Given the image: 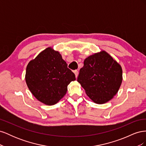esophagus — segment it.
Instances as JSON below:
<instances>
[{"mask_svg": "<svg viewBox=\"0 0 146 146\" xmlns=\"http://www.w3.org/2000/svg\"><path fill=\"white\" fill-rule=\"evenodd\" d=\"M74 74H75V76H76V78H77V77H78V70H74Z\"/></svg>", "mask_w": 146, "mask_h": 146, "instance_id": "esophagus-1", "label": "esophagus"}]
</instances>
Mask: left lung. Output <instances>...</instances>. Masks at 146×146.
<instances>
[{"instance_id":"obj_1","label":"left lung","mask_w":146,"mask_h":146,"mask_svg":"<svg viewBox=\"0 0 146 146\" xmlns=\"http://www.w3.org/2000/svg\"><path fill=\"white\" fill-rule=\"evenodd\" d=\"M122 81L121 65L104 50L85 60L77 78L87 96L98 104L111 100L117 94Z\"/></svg>"}]
</instances>
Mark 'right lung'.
<instances>
[{"label": "right lung", "mask_w": 146, "mask_h": 146, "mask_svg": "<svg viewBox=\"0 0 146 146\" xmlns=\"http://www.w3.org/2000/svg\"><path fill=\"white\" fill-rule=\"evenodd\" d=\"M76 80L61 54L51 47L39 53L26 68L25 82L32 94L41 102L53 105L62 99L68 85Z\"/></svg>", "instance_id": "obj_1"}]
</instances>
